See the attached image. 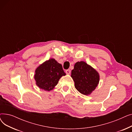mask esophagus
<instances>
[{
  "label": "esophagus",
  "instance_id": "1",
  "mask_svg": "<svg viewBox=\"0 0 132 132\" xmlns=\"http://www.w3.org/2000/svg\"><path fill=\"white\" fill-rule=\"evenodd\" d=\"M66 74H70V73H71V70H70V69H68V70H66Z\"/></svg>",
  "mask_w": 132,
  "mask_h": 132
}]
</instances>
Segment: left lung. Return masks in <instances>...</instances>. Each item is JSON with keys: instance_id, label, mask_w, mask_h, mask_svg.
<instances>
[{"instance_id": "left-lung-1", "label": "left lung", "mask_w": 132, "mask_h": 132, "mask_svg": "<svg viewBox=\"0 0 132 132\" xmlns=\"http://www.w3.org/2000/svg\"><path fill=\"white\" fill-rule=\"evenodd\" d=\"M71 77L75 82V88L85 95L91 94L97 86L100 80L97 72L84 61L75 63Z\"/></svg>"}]
</instances>
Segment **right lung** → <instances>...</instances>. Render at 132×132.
I'll return each instance as SVG.
<instances>
[{"mask_svg": "<svg viewBox=\"0 0 132 132\" xmlns=\"http://www.w3.org/2000/svg\"><path fill=\"white\" fill-rule=\"evenodd\" d=\"M65 75L62 65L55 59H50L37 67L34 78L39 88L50 91L57 85L62 76Z\"/></svg>", "mask_w": 132, "mask_h": 132, "instance_id": "1", "label": "right lung"}]
</instances>
